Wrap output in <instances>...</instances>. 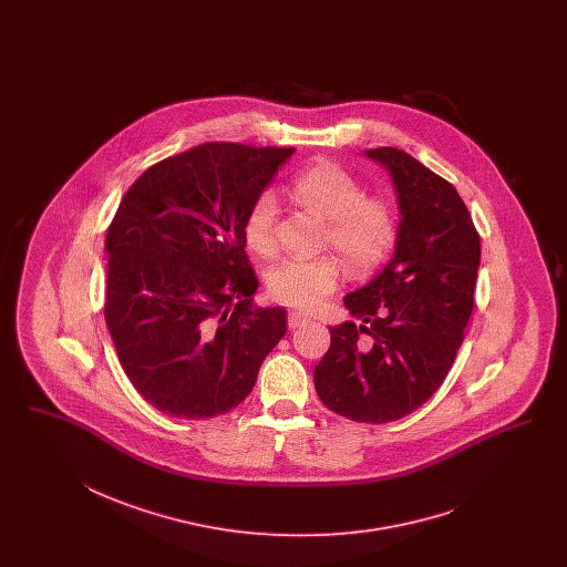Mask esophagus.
<instances>
[{"mask_svg":"<svg viewBox=\"0 0 567 567\" xmlns=\"http://www.w3.org/2000/svg\"><path fill=\"white\" fill-rule=\"evenodd\" d=\"M308 320V316H303V313H299V311H291V313H289V328L295 330V328L303 327Z\"/></svg>","mask_w":567,"mask_h":567,"instance_id":"34e87169","label":"esophagus"}]
</instances>
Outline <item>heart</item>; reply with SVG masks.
<instances>
[{
  "instance_id": "obj_1",
  "label": "heart",
  "mask_w": 567,
  "mask_h": 567,
  "mask_svg": "<svg viewBox=\"0 0 567 567\" xmlns=\"http://www.w3.org/2000/svg\"><path fill=\"white\" fill-rule=\"evenodd\" d=\"M299 206L327 220V240L353 272L377 268L396 240L395 209L382 199L363 197L360 183L332 162H316L291 183ZM278 202L272 190H261L243 220L249 249L270 256L276 249ZM341 266L332 256L287 259L268 272L270 297L295 309H313L337 289Z\"/></svg>"
}]
</instances>
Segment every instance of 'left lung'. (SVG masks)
I'll return each instance as SVG.
<instances>
[{
  "label": "left lung",
  "mask_w": 567,
  "mask_h": 567,
  "mask_svg": "<svg viewBox=\"0 0 567 567\" xmlns=\"http://www.w3.org/2000/svg\"><path fill=\"white\" fill-rule=\"evenodd\" d=\"M363 155L389 172L399 207L395 251L382 272L344 297L353 318L330 328L313 370L328 410L384 424L415 412L443 384L474 308L481 237L460 193L395 147ZM368 333L370 344H360Z\"/></svg>",
  "instance_id": "1"
}]
</instances>
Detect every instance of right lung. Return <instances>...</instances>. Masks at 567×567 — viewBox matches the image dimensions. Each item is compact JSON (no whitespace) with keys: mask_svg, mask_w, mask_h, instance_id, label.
<instances>
[{"mask_svg":"<svg viewBox=\"0 0 567 567\" xmlns=\"http://www.w3.org/2000/svg\"><path fill=\"white\" fill-rule=\"evenodd\" d=\"M292 147L204 143L143 172L105 239V324L138 395L172 417L228 413L287 332L258 308L243 220Z\"/></svg>","mask_w":567,"mask_h":567,"instance_id":"obj_1","label":"right lung"}]
</instances>
